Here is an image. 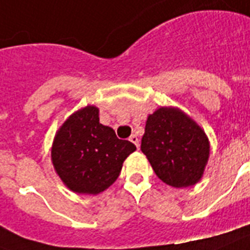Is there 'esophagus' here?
<instances>
[{"label":"esophagus","mask_w":250,"mask_h":250,"mask_svg":"<svg viewBox=\"0 0 250 250\" xmlns=\"http://www.w3.org/2000/svg\"><path fill=\"white\" fill-rule=\"evenodd\" d=\"M129 140H130V142H131V143L135 144V146H137V148H139V146H140V144H139V138H138L137 135H134V134H133V135H131V137L129 138Z\"/></svg>","instance_id":"obj_1"}]
</instances>
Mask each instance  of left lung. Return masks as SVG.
Returning <instances> with one entry per match:
<instances>
[{"instance_id": "1", "label": "left lung", "mask_w": 250, "mask_h": 250, "mask_svg": "<svg viewBox=\"0 0 250 250\" xmlns=\"http://www.w3.org/2000/svg\"><path fill=\"white\" fill-rule=\"evenodd\" d=\"M140 149L156 175L174 188L197 184L209 157L203 129L175 107H161L148 116Z\"/></svg>"}]
</instances>
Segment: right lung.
<instances>
[{"label": "right lung", "mask_w": 250, "mask_h": 250, "mask_svg": "<svg viewBox=\"0 0 250 250\" xmlns=\"http://www.w3.org/2000/svg\"><path fill=\"white\" fill-rule=\"evenodd\" d=\"M100 110L86 106L74 112L56 133L51 157L56 172L70 190L98 194L116 181L124 161L137 147L119 139L100 123Z\"/></svg>", "instance_id": "add662e5"}]
</instances>
